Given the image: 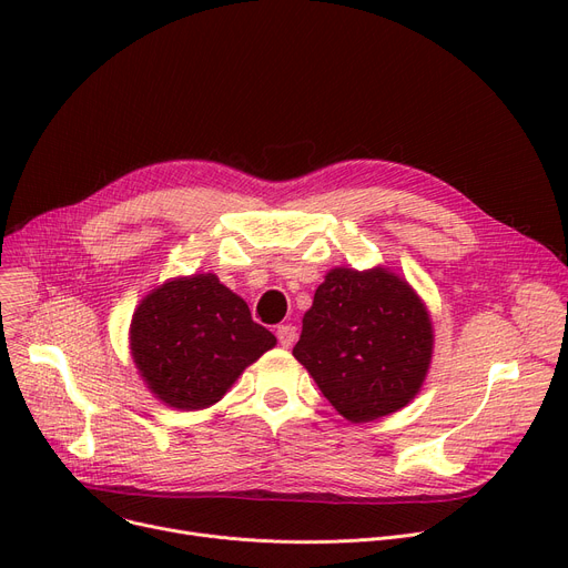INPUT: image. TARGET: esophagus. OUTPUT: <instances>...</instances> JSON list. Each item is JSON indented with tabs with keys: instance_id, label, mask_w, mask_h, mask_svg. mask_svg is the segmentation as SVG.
<instances>
[{
	"instance_id": "1",
	"label": "esophagus",
	"mask_w": 568,
	"mask_h": 568,
	"mask_svg": "<svg viewBox=\"0 0 568 568\" xmlns=\"http://www.w3.org/2000/svg\"><path fill=\"white\" fill-rule=\"evenodd\" d=\"M276 338L283 347H292L294 341H296V329L292 324H278L276 326Z\"/></svg>"
}]
</instances>
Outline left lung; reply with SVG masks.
<instances>
[{
	"instance_id": "obj_1",
	"label": "left lung",
	"mask_w": 568,
	"mask_h": 568,
	"mask_svg": "<svg viewBox=\"0 0 568 568\" xmlns=\"http://www.w3.org/2000/svg\"><path fill=\"white\" fill-rule=\"evenodd\" d=\"M300 359L352 424L405 407L426 377L430 320L412 287L382 268H334L304 315Z\"/></svg>"
}]
</instances>
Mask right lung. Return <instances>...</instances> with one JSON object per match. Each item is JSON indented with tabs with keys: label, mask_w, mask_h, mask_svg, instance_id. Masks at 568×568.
I'll return each mask as SVG.
<instances>
[{
	"label": "right lung",
	"mask_w": 568,
	"mask_h": 568,
	"mask_svg": "<svg viewBox=\"0 0 568 568\" xmlns=\"http://www.w3.org/2000/svg\"><path fill=\"white\" fill-rule=\"evenodd\" d=\"M274 345L276 336L253 322L242 296L214 274L165 283L140 304L131 324L140 375L176 409L214 405Z\"/></svg>",
	"instance_id": "obj_1"
}]
</instances>
